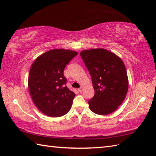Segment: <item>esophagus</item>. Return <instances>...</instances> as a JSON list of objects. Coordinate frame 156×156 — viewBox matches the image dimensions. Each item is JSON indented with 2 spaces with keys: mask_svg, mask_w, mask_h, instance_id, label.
<instances>
[{
  "mask_svg": "<svg viewBox=\"0 0 156 156\" xmlns=\"http://www.w3.org/2000/svg\"><path fill=\"white\" fill-rule=\"evenodd\" d=\"M78 90L79 92H82V91H83V88H82V87H80V88H78Z\"/></svg>",
  "mask_w": 156,
  "mask_h": 156,
  "instance_id": "34e87169",
  "label": "esophagus"
}]
</instances>
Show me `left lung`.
<instances>
[{"mask_svg":"<svg viewBox=\"0 0 156 156\" xmlns=\"http://www.w3.org/2000/svg\"><path fill=\"white\" fill-rule=\"evenodd\" d=\"M80 55L90 72L94 90V97L88 101L90 109L100 115L112 113L122 104L128 91L124 62L103 48L84 49Z\"/></svg>","mask_w":156,"mask_h":156,"instance_id":"obj_1","label":"left lung"}]
</instances>
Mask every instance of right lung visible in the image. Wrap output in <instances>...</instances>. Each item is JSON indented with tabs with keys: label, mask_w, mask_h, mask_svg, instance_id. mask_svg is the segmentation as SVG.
<instances>
[{
	"label": "right lung",
	"mask_w": 156,
	"mask_h": 156,
	"mask_svg": "<svg viewBox=\"0 0 156 156\" xmlns=\"http://www.w3.org/2000/svg\"><path fill=\"white\" fill-rule=\"evenodd\" d=\"M78 54L69 49H51L33 62L28 88L35 105L42 113L59 117L70 110L75 93L66 86L64 70Z\"/></svg>",
	"instance_id": "1"
}]
</instances>
